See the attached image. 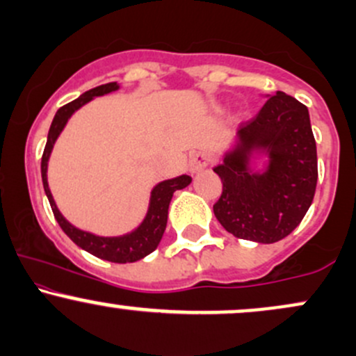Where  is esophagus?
I'll return each instance as SVG.
<instances>
[{"mask_svg":"<svg viewBox=\"0 0 356 356\" xmlns=\"http://www.w3.org/2000/svg\"><path fill=\"white\" fill-rule=\"evenodd\" d=\"M209 165V157H207L204 152H197V154H192L189 159V169L191 172H199L202 170L204 167Z\"/></svg>","mask_w":356,"mask_h":356,"instance_id":"obj_1","label":"esophagus"}]
</instances>
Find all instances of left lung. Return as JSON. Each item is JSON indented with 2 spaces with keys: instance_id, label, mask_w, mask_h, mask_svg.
I'll return each mask as SVG.
<instances>
[{
  "instance_id": "1",
  "label": "left lung",
  "mask_w": 356,
  "mask_h": 356,
  "mask_svg": "<svg viewBox=\"0 0 356 356\" xmlns=\"http://www.w3.org/2000/svg\"><path fill=\"white\" fill-rule=\"evenodd\" d=\"M238 134L243 144L214 167L222 182L214 214L236 238L276 243L300 226L316 191V142L308 108L277 92L254 118L241 124ZM256 148L272 155L264 176L245 169V152Z\"/></svg>"
}]
</instances>
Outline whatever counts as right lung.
Masks as SVG:
<instances>
[{"label":"right lung","mask_w":356,"mask_h":356,"mask_svg":"<svg viewBox=\"0 0 356 356\" xmlns=\"http://www.w3.org/2000/svg\"><path fill=\"white\" fill-rule=\"evenodd\" d=\"M117 88L118 85L115 81L100 85V87L88 90V92H85L83 95H80L76 100H73L70 104L58 108V112H56V115L51 122L50 132H48L47 138V145H44L42 155V181L56 222L60 224V227L63 229L65 234H67L76 246L88 251L90 254L105 261H112V263H134V261H138L142 259V257H145L147 254H150V252L159 246L167 226V214H169V204L170 199H172V194L175 191L184 189V187L189 186L192 181L189 175H181V177L170 179V181H164L159 184V186H155L152 191V197H150L149 212H147V218L144 219V222H142L134 232L120 236V238H102V236L90 234L87 231H80L76 229L75 226H72V224L60 214V211L56 209V204L53 201L50 187H48L47 181L48 157H50L53 144H55L56 137H58L61 130H63L68 118L72 117V113L75 112L76 108H80L81 105H85L87 102L92 100L93 97L105 95V93L113 92V90Z\"/></svg>","instance_id":"obj_1"}]
</instances>
